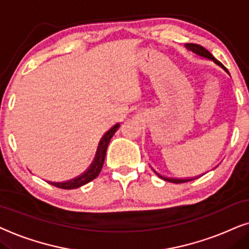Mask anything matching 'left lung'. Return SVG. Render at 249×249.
Listing matches in <instances>:
<instances>
[{"mask_svg":"<svg viewBox=\"0 0 249 249\" xmlns=\"http://www.w3.org/2000/svg\"><path fill=\"white\" fill-rule=\"evenodd\" d=\"M185 48L189 49V50H191L192 52H195V53H196V54H198V55H201V57H205V58H207V59H211V60H213V61L215 62V64H217L218 66H221V67L223 68L224 71H227L228 74H229L228 69L225 68L224 66L222 65L220 61L216 60V59H215V58L213 57V55H212V53H211L210 51H207V50L205 49V48H203V46H201V45L192 44V43H187V44H185ZM156 174H157L158 177L160 178H163V180L168 181V182H172V183H184V182H189V181H192V180H196V178H200V177H198V178H170L161 177V175H159L158 173H156Z\"/></svg>","mask_w":249,"mask_h":249,"instance_id":"left-lung-1","label":"left lung"}]
</instances>
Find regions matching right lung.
Here are the masks:
<instances>
[{
  "label": "right lung",
  "mask_w": 249,
  "mask_h": 249,
  "mask_svg": "<svg viewBox=\"0 0 249 249\" xmlns=\"http://www.w3.org/2000/svg\"><path fill=\"white\" fill-rule=\"evenodd\" d=\"M119 127V124H116L114 127H111L107 133L104 135L102 140L99 143V148L97 151V156H95L94 161L92 163L91 167L89 168L88 171L85 172L84 174H82L81 177L72 178V180L68 181V182H62V183H55V182H49L50 184L54 185V187L60 188V189H76L82 187L89 182H91L92 180H94L95 178L100 174V172L102 170V166H104V161H105V157H106V151H107L108 144L110 142V139L112 138V135L115 134V132L117 131V128Z\"/></svg>",
  "instance_id": "right-lung-1"
}]
</instances>
